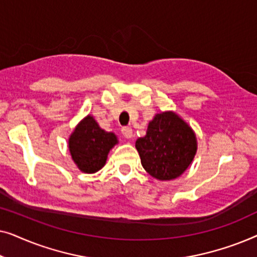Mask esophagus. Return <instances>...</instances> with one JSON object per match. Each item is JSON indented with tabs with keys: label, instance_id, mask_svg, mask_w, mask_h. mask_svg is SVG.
<instances>
[{
	"label": "esophagus",
	"instance_id": "obj_1",
	"mask_svg": "<svg viewBox=\"0 0 257 257\" xmlns=\"http://www.w3.org/2000/svg\"><path fill=\"white\" fill-rule=\"evenodd\" d=\"M121 135L125 137L126 139H132L133 138V131L131 127H122L121 128Z\"/></svg>",
	"mask_w": 257,
	"mask_h": 257
}]
</instances>
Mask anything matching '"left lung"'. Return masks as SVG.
Returning a JSON list of instances; mask_svg holds the SVG:
<instances>
[{
    "label": "left lung",
    "instance_id": "8db88e82",
    "mask_svg": "<svg viewBox=\"0 0 257 257\" xmlns=\"http://www.w3.org/2000/svg\"><path fill=\"white\" fill-rule=\"evenodd\" d=\"M142 165L147 173L161 181L174 180L191 166L198 151L193 128L173 111L154 115L146 136L136 142Z\"/></svg>",
    "mask_w": 257,
    "mask_h": 257
}]
</instances>
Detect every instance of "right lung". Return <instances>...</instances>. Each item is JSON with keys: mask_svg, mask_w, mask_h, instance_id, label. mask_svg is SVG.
Listing matches in <instances>:
<instances>
[{"mask_svg": "<svg viewBox=\"0 0 257 257\" xmlns=\"http://www.w3.org/2000/svg\"><path fill=\"white\" fill-rule=\"evenodd\" d=\"M117 144L118 138L113 132L105 131L93 115L87 114L70 135L68 147L78 170L92 174L105 166L108 153Z\"/></svg>", "mask_w": 257, "mask_h": 257, "instance_id": "obj_1", "label": "right lung"}]
</instances>
